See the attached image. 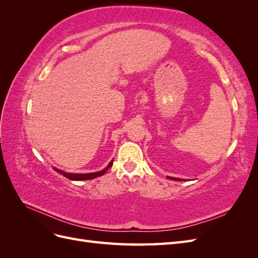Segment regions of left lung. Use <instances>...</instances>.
<instances>
[{
    "mask_svg": "<svg viewBox=\"0 0 258 258\" xmlns=\"http://www.w3.org/2000/svg\"><path fill=\"white\" fill-rule=\"evenodd\" d=\"M168 178H170V179H173V181H182L181 178H176V177H170V176H167Z\"/></svg>",
    "mask_w": 258,
    "mask_h": 258,
    "instance_id": "1",
    "label": "left lung"
}]
</instances>
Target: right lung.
<instances>
[{"mask_svg":"<svg viewBox=\"0 0 258 258\" xmlns=\"http://www.w3.org/2000/svg\"><path fill=\"white\" fill-rule=\"evenodd\" d=\"M112 166H113V160H112L110 163H108L107 167H106L105 169H103V170L99 171V172H93V173H86V174L67 173V172H64V171L59 170V169H56V168H53V170H56L58 173L62 174V175H63V176H66V177H68V178H70V179H72V181H83V179H92V178H96V177H98V176L103 175V174L106 172V171H107L108 169H110Z\"/></svg>","mask_w":258,"mask_h":258,"instance_id":"right-lung-1","label":"right lung"}]
</instances>
